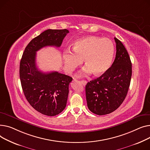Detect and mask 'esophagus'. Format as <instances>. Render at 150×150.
<instances>
[{
    "mask_svg": "<svg viewBox=\"0 0 150 150\" xmlns=\"http://www.w3.org/2000/svg\"><path fill=\"white\" fill-rule=\"evenodd\" d=\"M81 83H82V85H85L87 83V82H86V81H81Z\"/></svg>",
    "mask_w": 150,
    "mask_h": 150,
    "instance_id": "obj_1",
    "label": "esophagus"
}]
</instances>
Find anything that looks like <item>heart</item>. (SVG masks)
Listing matches in <instances>:
<instances>
[{
  "instance_id": "1",
  "label": "heart",
  "mask_w": 150,
  "mask_h": 150,
  "mask_svg": "<svg viewBox=\"0 0 150 150\" xmlns=\"http://www.w3.org/2000/svg\"><path fill=\"white\" fill-rule=\"evenodd\" d=\"M73 50L64 52L65 68L71 73L82 65L84 59L86 65L83 71L85 75L93 73L95 76H101L106 73L111 65L114 55L112 42L109 39L96 36L77 40Z\"/></svg>"
}]
</instances>
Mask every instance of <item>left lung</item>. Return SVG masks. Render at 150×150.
I'll return each instance as SVG.
<instances>
[{
  "mask_svg": "<svg viewBox=\"0 0 150 150\" xmlns=\"http://www.w3.org/2000/svg\"><path fill=\"white\" fill-rule=\"evenodd\" d=\"M116 58L108 71L88 82L85 86L88 109L98 115H105L117 109L125 100L131 82L132 64L123 43L114 38Z\"/></svg>",
  "mask_w": 150,
  "mask_h": 150,
  "instance_id": "left-lung-1",
  "label": "left lung"
}]
</instances>
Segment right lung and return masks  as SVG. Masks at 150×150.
<instances>
[{
	"label": "right lung",
	"instance_id": "add662e5",
	"mask_svg": "<svg viewBox=\"0 0 150 150\" xmlns=\"http://www.w3.org/2000/svg\"><path fill=\"white\" fill-rule=\"evenodd\" d=\"M68 33L67 29L43 31L28 44L21 60L19 75L25 98L33 108L46 116H56L65 109L73 78L57 71H40L36 52L47 46L60 47Z\"/></svg>",
	"mask_w": 150,
	"mask_h": 150
}]
</instances>
